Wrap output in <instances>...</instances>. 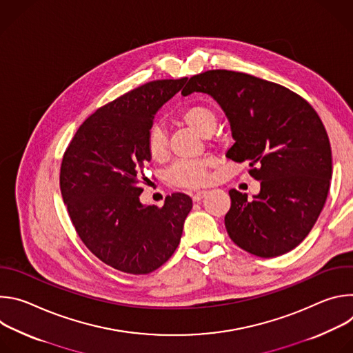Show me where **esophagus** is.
I'll return each instance as SVG.
<instances>
[{"mask_svg":"<svg viewBox=\"0 0 353 353\" xmlns=\"http://www.w3.org/2000/svg\"><path fill=\"white\" fill-rule=\"evenodd\" d=\"M207 194H208V191H196V192L192 195V201H195V203H198V201L203 199Z\"/></svg>","mask_w":353,"mask_h":353,"instance_id":"1","label":"esophagus"}]
</instances>
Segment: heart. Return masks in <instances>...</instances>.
Wrapping results in <instances>:
<instances>
[{
	"mask_svg": "<svg viewBox=\"0 0 353 353\" xmlns=\"http://www.w3.org/2000/svg\"><path fill=\"white\" fill-rule=\"evenodd\" d=\"M181 120L199 135L210 137L216 127L218 116L216 112L210 106L192 105L181 113ZM146 150L149 157L155 161L163 159L168 154V134L166 130L158 123L150 124L148 128ZM208 169L210 162L207 159L177 161L168 170V180L179 187L196 188L208 183Z\"/></svg>",
	"mask_w": 353,
	"mask_h": 353,
	"instance_id": "b5f03b06",
	"label": "heart"
}]
</instances>
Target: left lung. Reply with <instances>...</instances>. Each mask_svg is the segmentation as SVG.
Segmentation results:
<instances>
[{
  "mask_svg": "<svg viewBox=\"0 0 353 353\" xmlns=\"http://www.w3.org/2000/svg\"><path fill=\"white\" fill-rule=\"evenodd\" d=\"M192 92L219 103L234 139L226 158L247 162L261 184L253 199L229 191L225 226L230 239L257 257L288 253L310 233L328 195L332 158L321 119L297 93L243 72L194 75L181 94Z\"/></svg>",
  "mask_w": 353,
  "mask_h": 353,
  "instance_id": "1",
  "label": "left lung"
}]
</instances>
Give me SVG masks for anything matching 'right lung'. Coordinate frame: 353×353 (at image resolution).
Wrapping results in <instances>:
<instances>
[{
	"instance_id": "1",
	"label": "right lung",
	"mask_w": 353,
	"mask_h": 353,
	"mask_svg": "<svg viewBox=\"0 0 353 353\" xmlns=\"http://www.w3.org/2000/svg\"><path fill=\"white\" fill-rule=\"evenodd\" d=\"M185 81L148 82L97 109L63 157L60 188L78 236L100 261L121 272L143 275L163 265L192 208L183 192L166 196L161 208L139 201L150 162L148 128Z\"/></svg>"
}]
</instances>
